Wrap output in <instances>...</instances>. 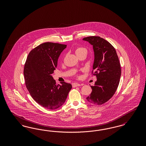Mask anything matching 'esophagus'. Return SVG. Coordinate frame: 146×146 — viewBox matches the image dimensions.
Wrapping results in <instances>:
<instances>
[{"label": "esophagus", "instance_id": "obj_1", "mask_svg": "<svg viewBox=\"0 0 146 146\" xmlns=\"http://www.w3.org/2000/svg\"><path fill=\"white\" fill-rule=\"evenodd\" d=\"M83 85V84H81L77 83H72V86H73V88H75V87H76V86H81V85Z\"/></svg>", "mask_w": 146, "mask_h": 146}]
</instances>
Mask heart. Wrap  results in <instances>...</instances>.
<instances>
[{"label": "heart", "instance_id": "1", "mask_svg": "<svg viewBox=\"0 0 146 146\" xmlns=\"http://www.w3.org/2000/svg\"><path fill=\"white\" fill-rule=\"evenodd\" d=\"M75 52H76V54L77 55L82 54V53H83V52H86L87 53V50L86 48H83V47H77L75 49Z\"/></svg>", "mask_w": 146, "mask_h": 146}]
</instances>
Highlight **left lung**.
Here are the masks:
<instances>
[{
	"mask_svg": "<svg viewBox=\"0 0 146 146\" xmlns=\"http://www.w3.org/2000/svg\"><path fill=\"white\" fill-rule=\"evenodd\" d=\"M83 40L93 46L95 57L93 74L97 77L95 85L91 86L90 95L86 99L92 104H104L111 98L118 88L121 76L119 60L115 49L104 39L91 36Z\"/></svg>",
	"mask_w": 146,
	"mask_h": 146,
	"instance_id": "left-lung-1",
	"label": "left lung"
}]
</instances>
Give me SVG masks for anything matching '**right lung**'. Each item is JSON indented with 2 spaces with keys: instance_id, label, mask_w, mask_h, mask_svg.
Returning a JSON list of instances; mask_svg holds the SVG:
<instances>
[{
  "instance_id": "add662e5",
  "label": "right lung",
  "mask_w": 146,
  "mask_h": 146,
  "mask_svg": "<svg viewBox=\"0 0 146 146\" xmlns=\"http://www.w3.org/2000/svg\"><path fill=\"white\" fill-rule=\"evenodd\" d=\"M66 47L67 45L51 42L41 44L30 51L25 64L26 88L35 101L46 109L53 110L62 106L72 88L66 82L56 85L51 76Z\"/></svg>"
}]
</instances>
